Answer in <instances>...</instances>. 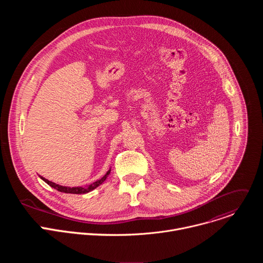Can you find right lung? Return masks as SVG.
Masks as SVG:
<instances>
[{
	"instance_id": "add662e5",
	"label": "right lung",
	"mask_w": 263,
	"mask_h": 263,
	"mask_svg": "<svg viewBox=\"0 0 263 263\" xmlns=\"http://www.w3.org/2000/svg\"><path fill=\"white\" fill-rule=\"evenodd\" d=\"M110 172H111V170H109L100 180H97L96 182H93V183H91V184H89L88 186H85V187H82V186H78V187H68V186H62V185H59V184H56V183H54V182H52V181H49L48 179H46V178H44V177H42V176H40L41 177V179H43L48 185H50L51 187H53V189H55V190H57L58 192H61V193H65V194H76V195H82V194H87V193H89V192H91V191H93L95 189H97L98 186H100L106 179H107V177L109 176V174H110Z\"/></svg>"
}]
</instances>
